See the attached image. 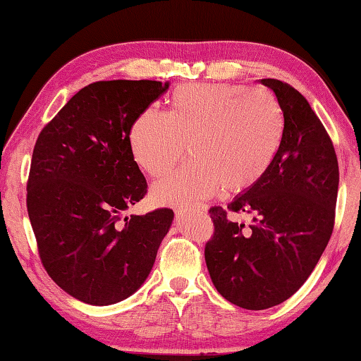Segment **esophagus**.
Segmentation results:
<instances>
[{"mask_svg":"<svg viewBox=\"0 0 361 361\" xmlns=\"http://www.w3.org/2000/svg\"><path fill=\"white\" fill-rule=\"evenodd\" d=\"M192 207H195V209H197V211H204L206 209L204 206H192Z\"/></svg>","mask_w":361,"mask_h":361,"instance_id":"esophagus-1","label":"esophagus"}]
</instances>
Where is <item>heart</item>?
Instances as JSON below:
<instances>
[{
    "label": "heart",
    "instance_id": "1",
    "mask_svg": "<svg viewBox=\"0 0 361 361\" xmlns=\"http://www.w3.org/2000/svg\"><path fill=\"white\" fill-rule=\"evenodd\" d=\"M283 113L268 91L222 83L185 85L173 91L169 113L142 111L129 134L132 157L152 178L170 173L186 154L191 164L159 183L161 206L206 200L222 188H252L271 165L283 137Z\"/></svg>",
    "mask_w": 361,
    "mask_h": 361
}]
</instances>
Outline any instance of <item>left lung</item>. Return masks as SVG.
Segmentation results:
<instances>
[{
    "label": "left lung",
    "mask_w": 361,
    "mask_h": 361,
    "mask_svg": "<svg viewBox=\"0 0 361 361\" xmlns=\"http://www.w3.org/2000/svg\"><path fill=\"white\" fill-rule=\"evenodd\" d=\"M262 85L283 111L280 149L265 175L227 209L211 207L214 235L204 248L221 296L250 311L281 304L307 280L332 235L338 191L332 140L307 99L280 80ZM227 210L252 214L251 226L231 221Z\"/></svg>",
    "instance_id": "1"
}]
</instances>
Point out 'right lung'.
<instances>
[{
    "instance_id": "add662e5",
    "label": "right lung",
    "mask_w": 361,
    "mask_h": 361,
    "mask_svg": "<svg viewBox=\"0 0 361 361\" xmlns=\"http://www.w3.org/2000/svg\"><path fill=\"white\" fill-rule=\"evenodd\" d=\"M170 83L96 81L81 88L39 134L27 212L49 276L91 306L129 298L149 276L173 222L169 207L123 214L147 192L129 134Z\"/></svg>"
}]
</instances>
